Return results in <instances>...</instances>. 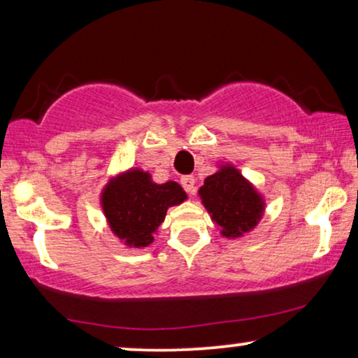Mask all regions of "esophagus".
<instances>
[{
	"mask_svg": "<svg viewBox=\"0 0 358 358\" xmlns=\"http://www.w3.org/2000/svg\"><path fill=\"white\" fill-rule=\"evenodd\" d=\"M180 185H182L184 190L190 195L195 194V179L194 176H184L182 179H180Z\"/></svg>",
	"mask_w": 358,
	"mask_h": 358,
	"instance_id": "obj_1",
	"label": "esophagus"
}]
</instances>
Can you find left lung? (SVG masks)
<instances>
[{
    "instance_id": "8db88e82",
    "label": "left lung",
    "mask_w": 358,
    "mask_h": 358,
    "mask_svg": "<svg viewBox=\"0 0 358 358\" xmlns=\"http://www.w3.org/2000/svg\"><path fill=\"white\" fill-rule=\"evenodd\" d=\"M199 192L213 222L223 228V236H241L261 220V197L234 168L208 176Z\"/></svg>"
}]
</instances>
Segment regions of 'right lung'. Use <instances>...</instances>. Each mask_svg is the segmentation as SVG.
I'll return each mask as SVG.
<instances>
[{
  "instance_id": "obj_1",
  "label": "right lung",
  "mask_w": 358,
  "mask_h": 358,
  "mask_svg": "<svg viewBox=\"0 0 358 358\" xmlns=\"http://www.w3.org/2000/svg\"><path fill=\"white\" fill-rule=\"evenodd\" d=\"M179 184H153L150 174L130 171L107 185L102 207L109 224L127 246L146 248L153 243L155 229L163 223L171 205L184 202Z\"/></svg>"
}]
</instances>
